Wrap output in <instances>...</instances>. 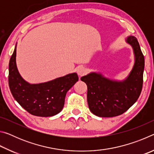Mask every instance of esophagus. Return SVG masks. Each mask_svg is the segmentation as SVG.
Listing matches in <instances>:
<instances>
[{"mask_svg": "<svg viewBox=\"0 0 154 154\" xmlns=\"http://www.w3.org/2000/svg\"><path fill=\"white\" fill-rule=\"evenodd\" d=\"M87 72V70L85 68L83 67V66H79L78 67L77 69V74L79 75V76H83V75H84L86 74Z\"/></svg>", "mask_w": 154, "mask_h": 154, "instance_id": "obj_1", "label": "esophagus"}]
</instances>
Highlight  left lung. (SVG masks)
Wrapping results in <instances>:
<instances>
[{
    "label": "left lung",
    "instance_id": "8db88e82",
    "mask_svg": "<svg viewBox=\"0 0 154 154\" xmlns=\"http://www.w3.org/2000/svg\"><path fill=\"white\" fill-rule=\"evenodd\" d=\"M126 41L133 49L135 58L133 68L126 79L112 80L93 72L81 77L88 86L90 110L98 117L111 118L122 115L136 103L141 92L144 56L135 36H128Z\"/></svg>",
    "mask_w": 154,
    "mask_h": 154
}]
</instances>
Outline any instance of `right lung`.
<instances>
[{
	"instance_id": "1",
	"label": "right lung",
	"mask_w": 154,
	"mask_h": 154,
	"mask_svg": "<svg viewBox=\"0 0 154 154\" xmlns=\"http://www.w3.org/2000/svg\"><path fill=\"white\" fill-rule=\"evenodd\" d=\"M79 80L75 72L48 82L30 84L21 77L16 65V45L9 64V85L15 100L35 116L51 117L63 109L66 92Z\"/></svg>"
}]
</instances>
